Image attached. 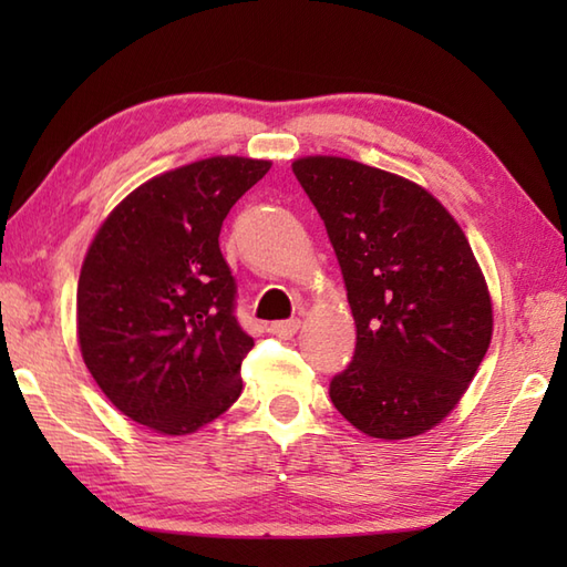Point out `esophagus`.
Returning a JSON list of instances; mask_svg holds the SVG:
<instances>
[{"label":"esophagus","mask_w":567,"mask_h":567,"mask_svg":"<svg viewBox=\"0 0 567 567\" xmlns=\"http://www.w3.org/2000/svg\"><path fill=\"white\" fill-rule=\"evenodd\" d=\"M297 329H299V319H285V321L270 323V333L277 336V339H292Z\"/></svg>","instance_id":"obj_1"}]
</instances>
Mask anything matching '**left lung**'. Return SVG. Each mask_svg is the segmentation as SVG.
I'll return each instance as SVG.
<instances>
[{"label":"left lung","mask_w":567,"mask_h":567,"mask_svg":"<svg viewBox=\"0 0 567 567\" xmlns=\"http://www.w3.org/2000/svg\"><path fill=\"white\" fill-rule=\"evenodd\" d=\"M292 171L327 226L355 319L329 396L372 439L433 429L461 402L492 339V302L463 228L424 187L309 155Z\"/></svg>","instance_id":"left-lung-1"}]
</instances>
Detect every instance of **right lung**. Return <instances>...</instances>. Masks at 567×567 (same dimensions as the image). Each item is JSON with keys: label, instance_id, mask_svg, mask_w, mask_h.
Instances as JSON below:
<instances>
[{"label": "right lung", "instance_id": "right-lung-1", "mask_svg": "<svg viewBox=\"0 0 567 567\" xmlns=\"http://www.w3.org/2000/svg\"><path fill=\"white\" fill-rule=\"evenodd\" d=\"M270 161L216 155L148 179L94 236L78 282L84 365L118 412L167 436L221 416L252 339L221 256L226 214Z\"/></svg>", "mask_w": 567, "mask_h": 567}]
</instances>
